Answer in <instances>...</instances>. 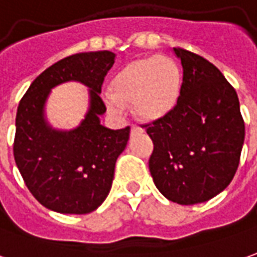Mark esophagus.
<instances>
[{
    "mask_svg": "<svg viewBox=\"0 0 257 257\" xmlns=\"http://www.w3.org/2000/svg\"><path fill=\"white\" fill-rule=\"evenodd\" d=\"M144 130L141 128V127H139V125H132V134L134 136V134H139V133H143Z\"/></svg>",
    "mask_w": 257,
    "mask_h": 257,
    "instance_id": "1",
    "label": "esophagus"
}]
</instances>
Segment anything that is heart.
Here are the masks:
<instances>
[{
    "mask_svg": "<svg viewBox=\"0 0 257 257\" xmlns=\"http://www.w3.org/2000/svg\"><path fill=\"white\" fill-rule=\"evenodd\" d=\"M182 96V71L171 57L154 54L136 60L116 72L106 103L120 116L133 105L136 117L155 123L172 114Z\"/></svg>",
    "mask_w": 257,
    "mask_h": 257,
    "instance_id": "1",
    "label": "heart"
}]
</instances>
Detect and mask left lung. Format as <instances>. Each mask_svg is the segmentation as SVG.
Wrapping results in <instances>:
<instances>
[{
  "instance_id": "obj_1",
  "label": "left lung",
  "mask_w": 257,
  "mask_h": 257,
  "mask_svg": "<svg viewBox=\"0 0 257 257\" xmlns=\"http://www.w3.org/2000/svg\"><path fill=\"white\" fill-rule=\"evenodd\" d=\"M183 67L179 105L164 120L144 125L154 143L150 172L166 199L204 203L231 183L245 140L236 92L208 60L173 49Z\"/></svg>"
}]
</instances>
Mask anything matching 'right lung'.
I'll return each mask as SVG.
<instances>
[{"label":"right lung","mask_w":257,"mask_h":257,"mask_svg":"<svg viewBox=\"0 0 257 257\" xmlns=\"http://www.w3.org/2000/svg\"><path fill=\"white\" fill-rule=\"evenodd\" d=\"M111 51L78 53L57 61L32 82L17 111L14 157L33 197L63 214H88L110 192L117 157L124 151L130 127L100 124L106 111L99 93L114 64ZM78 80L90 88V109L77 129L54 131L44 117L51 87Z\"/></svg>","instance_id":"1"}]
</instances>
